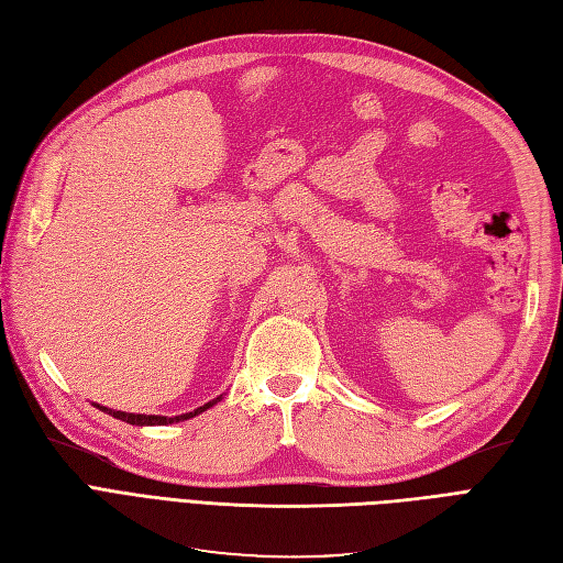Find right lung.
I'll use <instances>...</instances> for the list:
<instances>
[{
    "mask_svg": "<svg viewBox=\"0 0 563 563\" xmlns=\"http://www.w3.org/2000/svg\"><path fill=\"white\" fill-rule=\"evenodd\" d=\"M220 399H223V395L216 397V399L209 401V404H203V406L195 408V411H190V413L174 416V418H166V416H141V413H126V411H112V408H108V406H98V404H96V406L100 408V411L112 416V418H117V420H124V422H129V424H139V428H143V424H172V422H180V420H190V418L199 416L201 411H207V408H211L213 404H218Z\"/></svg>",
    "mask_w": 563,
    "mask_h": 563,
    "instance_id": "right-lung-1",
    "label": "right lung"
}]
</instances>
